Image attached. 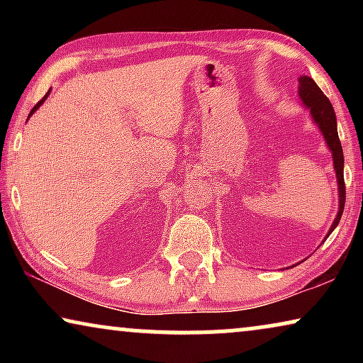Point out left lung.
Wrapping results in <instances>:
<instances>
[{"label":"left lung","instance_id":"8db88e82","mask_svg":"<svg viewBox=\"0 0 363 363\" xmlns=\"http://www.w3.org/2000/svg\"><path fill=\"white\" fill-rule=\"evenodd\" d=\"M299 102L301 106L307 108L311 113L312 122L315 123L319 128L322 137H324L325 145L330 150L332 163H334V172H335V180H337V190H339V211L332 226L329 228L324 240L330 236V233L335 230L339 225L342 213H344L345 205V183H344V152H342V145L339 140V133H337V118L334 107L329 99L324 96V92L320 91L319 86L314 82V79L309 76H301L299 77Z\"/></svg>","mask_w":363,"mask_h":363}]
</instances>
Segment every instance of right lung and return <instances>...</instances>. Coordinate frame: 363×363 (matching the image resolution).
<instances>
[{
  "mask_svg": "<svg viewBox=\"0 0 363 363\" xmlns=\"http://www.w3.org/2000/svg\"><path fill=\"white\" fill-rule=\"evenodd\" d=\"M49 94H51V89H49V91H48V94H46V96H44V97L41 99V101H39V102L36 104V106H34V107L31 108V112H29V116H28V118H29V117H31V116H33V113H34V112H36L39 107H41V106H43V104H44V101H46V99H48V96H49Z\"/></svg>",
  "mask_w": 363,
  "mask_h": 363,
  "instance_id": "obj_1",
  "label": "right lung"
}]
</instances>
